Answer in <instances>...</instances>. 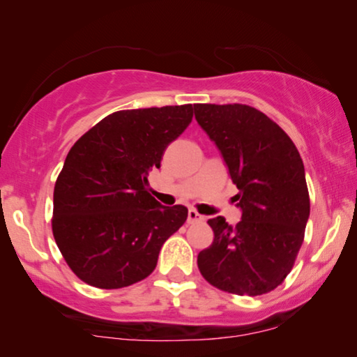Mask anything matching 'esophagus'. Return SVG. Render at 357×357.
<instances>
[{
	"instance_id": "1",
	"label": "esophagus",
	"mask_w": 357,
	"mask_h": 357,
	"mask_svg": "<svg viewBox=\"0 0 357 357\" xmlns=\"http://www.w3.org/2000/svg\"><path fill=\"white\" fill-rule=\"evenodd\" d=\"M203 216L202 214H198V211H195V209H188V224H195V222H202L203 221Z\"/></svg>"
}]
</instances>
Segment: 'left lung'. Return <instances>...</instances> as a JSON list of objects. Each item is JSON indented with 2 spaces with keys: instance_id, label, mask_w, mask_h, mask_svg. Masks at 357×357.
I'll return each mask as SVG.
<instances>
[{
  "instance_id": "left-lung-1",
  "label": "left lung",
  "mask_w": 357,
  "mask_h": 357,
  "mask_svg": "<svg viewBox=\"0 0 357 357\" xmlns=\"http://www.w3.org/2000/svg\"><path fill=\"white\" fill-rule=\"evenodd\" d=\"M195 119L221 151L242 208L236 227L222 216L208 221L214 241L199 252V273L221 291L266 294L286 280L304 242L310 198L299 151L250 105L197 104Z\"/></svg>"
}]
</instances>
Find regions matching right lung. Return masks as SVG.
Masks as SVG:
<instances>
[{
	"label": "right lung",
	"mask_w": 357,
	"mask_h": 357,
	"mask_svg": "<svg viewBox=\"0 0 357 357\" xmlns=\"http://www.w3.org/2000/svg\"><path fill=\"white\" fill-rule=\"evenodd\" d=\"M193 109L114 112L73 144L53 190L52 231L86 284L120 289L148 278L160 247L187 221L182 204L155 202L148 175L192 123Z\"/></svg>",
	"instance_id": "1"
}]
</instances>
